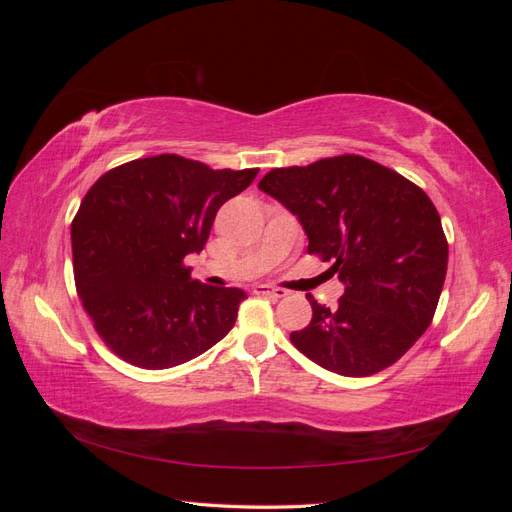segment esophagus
I'll return each instance as SVG.
<instances>
[{
    "instance_id": "34e87169",
    "label": "esophagus",
    "mask_w": 512,
    "mask_h": 512,
    "mask_svg": "<svg viewBox=\"0 0 512 512\" xmlns=\"http://www.w3.org/2000/svg\"><path fill=\"white\" fill-rule=\"evenodd\" d=\"M254 294H260V297H269V299H282V297H286L288 290L269 286V284H258V286H254Z\"/></svg>"
}]
</instances>
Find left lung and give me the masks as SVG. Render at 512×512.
Instances as JSON below:
<instances>
[{
    "label": "left lung",
    "instance_id": "1",
    "mask_svg": "<svg viewBox=\"0 0 512 512\" xmlns=\"http://www.w3.org/2000/svg\"><path fill=\"white\" fill-rule=\"evenodd\" d=\"M258 188L297 215L307 254L331 262L346 290L337 307L312 294V322L290 333L307 359L363 378L399 361L436 314L448 243L429 196L363 156L273 168Z\"/></svg>",
    "mask_w": 512,
    "mask_h": 512
}]
</instances>
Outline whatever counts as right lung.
<instances>
[{
	"instance_id": "right-lung-1",
	"label": "right lung",
	"mask_w": 512,
	"mask_h": 512,
	"mask_svg": "<svg viewBox=\"0 0 512 512\" xmlns=\"http://www.w3.org/2000/svg\"><path fill=\"white\" fill-rule=\"evenodd\" d=\"M258 168L213 170L162 153L104 173L72 220L74 284L102 342L143 369L196 359L235 327L241 288L207 286L183 265L215 213Z\"/></svg>"
}]
</instances>
